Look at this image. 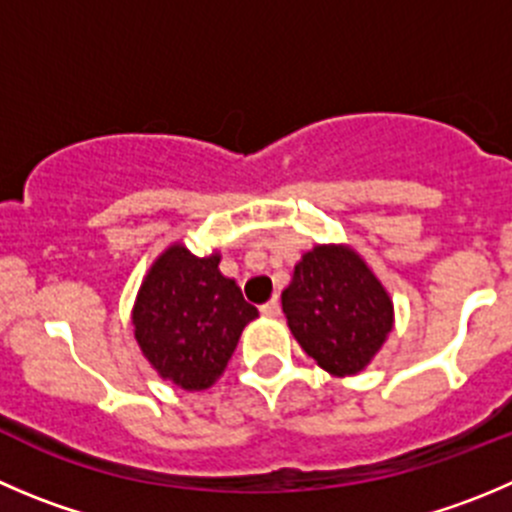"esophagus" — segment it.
<instances>
[{
    "instance_id": "esophagus-1",
    "label": "esophagus",
    "mask_w": 512,
    "mask_h": 512,
    "mask_svg": "<svg viewBox=\"0 0 512 512\" xmlns=\"http://www.w3.org/2000/svg\"><path fill=\"white\" fill-rule=\"evenodd\" d=\"M261 311H264L266 316H279L281 314V304H279V299H271V301H266L264 306H261Z\"/></svg>"
}]
</instances>
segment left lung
Wrapping results in <instances>:
<instances>
[{"label":"left lung","mask_w":512,"mask_h":512,"mask_svg":"<svg viewBox=\"0 0 512 512\" xmlns=\"http://www.w3.org/2000/svg\"><path fill=\"white\" fill-rule=\"evenodd\" d=\"M281 306L301 349L334 377L362 372L394 324L382 281L354 248L334 243L301 256Z\"/></svg>","instance_id":"left-lung-1"}]
</instances>
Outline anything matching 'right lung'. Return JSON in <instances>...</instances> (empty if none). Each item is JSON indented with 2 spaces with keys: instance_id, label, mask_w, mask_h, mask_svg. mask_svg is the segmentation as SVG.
<instances>
[{
  "instance_id": "right-lung-1",
  "label": "right lung",
  "mask_w": 512,
  "mask_h": 512,
  "mask_svg": "<svg viewBox=\"0 0 512 512\" xmlns=\"http://www.w3.org/2000/svg\"><path fill=\"white\" fill-rule=\"evenodd\" d=\"M221 253L196 256L173 243L150 266L133 306L135 339L150 367L180 389H208L226 369L243 326L259 316Z\"/></svg>"
}]
</instances>
